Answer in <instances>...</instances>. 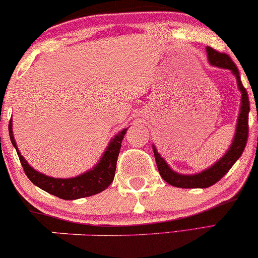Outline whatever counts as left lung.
<instances>
[{
  "mask_svg": "<svg viewBox=\"0 0 258 258\" xmlns=\"http://www.w3.org/2000/svg\"><path fill=\"white\" fill-rule=\"evenodd\" d=\"M206 49L207 56H209V61L211 64L220 68L229 69V71H232L233 74L236 76L237 86H239V89L242 94V103L239 119H237L236 133L235 137H234L233 144L230 145L226 155L222 156L221 160H219L212 167L199 172L197 175H180L177 174V172H175L174 170H171V169L168 167L166 161L160 156V154L157 153L155 147L153 146L154 156H155L156 166L157 169H159L161 177L166 180L167 183L170 184V185L176 187H184V189H197V187H202V189H204V187H209L219 182V180L227 174L229 169L233 167V164L236 162L237 159H240L248 140V116L249 110H250V104H249L247 90H245V88L241 82L239 69H237L235 63H234V61L230 59V56L228 54L219 52L212 47H206Z\"/></svg>",
  "mask_w": 258,
  "mask_h": 258,
  "instance_id": "8db88e82",
  "label": "left lung"
}]
</instances>
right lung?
<instances>
[{"label":"right lung","instance_id":"obj_1","mask_svg":"<svg viewBox=\"0 0 258 258\" xmlns=\"http://www.w3.org/2000/svg\"><path fill=\"white\" fill-rule=\"evenodd\" d=\"M11 120L9 122V136L11 144L17 151V155L21 161V164L28 178L34 185L40 187L48 194L56 196L64 201H74V199L90 197L92 195L99 194L104 191L106 187L110 186L114 178V172H116L117 160L119 152H120L121 141L124 136L127 132V128L122 130L116 137L111 140L109 147L106 148L105 153L103 154L102 159L96 164L92 170H89L84 174L78 176L74 178H53L44 174H40L30 167L24 157L19 153L16 142H15L13 136V128H11Z\"/></svg>","mask_w":258,"mask_h":258}]
</instances>
